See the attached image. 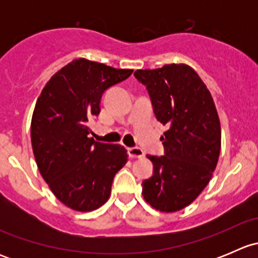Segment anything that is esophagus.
<instances>
[{
	"label": "esophagus",
	"instance_id": "esophagus-1",
	"mask_svg": "<svg viewBox=\"0 0 258 258\" xmlns=\"http://www.w3.org/2000/svg\"><path fill=\"white\" fill-rule=\"evenodd\" d=\"M128 156L131 158H141L145 156V152L139 147H130L128 150Z\"/></svg>",
	"mask_w": 258,
	"mask_h": 258
}]
</instances>
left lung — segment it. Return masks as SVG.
I'll return each instance as SVG.
<instances>
[{
	"label": "left lung",
	"mask_w": 258,
	"mask_h": 258,
	"mask_svg": "<svg viewBox=\"0 0 258 258\" xmlns=\"http://www.w3.org/2000/svg\"><path fill=\"white\" fill-rule=\"evenodd\" d=\"M153 112L168 127L161 136L163 156L147 155L153 175L142 182L147 204L176 212L197 199L210 182L221 150V126L215 102L197 72L187 64L137 70Z\"/></svg>",
	"instance_id": "left-lung-1"
}]
</instances>
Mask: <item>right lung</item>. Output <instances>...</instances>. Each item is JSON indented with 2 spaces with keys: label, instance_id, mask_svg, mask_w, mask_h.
<instances>
[{
  "label": "right lung",
  "instance_id": "add662e5",
  "mask_svg": "<svg viewBox=\"0 0 258 258\" xmlns=\"http://www.w3.org/2000/svg\"><path fill=\"white\" fill-rule=\"evenodd\" d=\"M132 72L77 58L57 71L37 98L31 121L33 155L51 191L70 209L88 212L102 206L127 162L123 146L90 137L88 122L100 114L103 92Z\"/></svg>",
  "mask_w": 258,
  "mask_h": 258
}]
</instances>
